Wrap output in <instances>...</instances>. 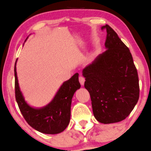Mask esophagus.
<instances>
[{"mask_svg": "<svg viewBox=\"0 0 151 151\" xmlns=\"http://www.w3.org/2000/svg\"><path fill=\"white\" fill-rule=\"evenodd\" d=\"M79 81H80L81 85H84V84H85V77L82 75L80 76V77H79Z\"/></svg>", "mask_w": 151, "mask_h": 151, "instance_id": "obj_1", "label": "esophagus"}]
</instances>
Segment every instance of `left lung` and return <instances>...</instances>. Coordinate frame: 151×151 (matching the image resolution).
<instances>
[{
    "instance_id": "left-lung-1",
    "label": "left lung",
    "mask_w": 151,
    "mask_h": 151,
    "mask_svg": "<svg viewBox=\"0 0 151 151\" xmlns=\"http://www.w3.org/2000/svg\"><path fill=\"white\" fill-rule=\"evenodd\" d=\"M106 50L82 71L94 116L103 124L125 119L137 104L139 88L137 71L129 48L106 24Z\"/></svg>"
}]
</instances>
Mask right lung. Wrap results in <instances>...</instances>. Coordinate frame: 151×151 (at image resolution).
<instances>
[{
	"mask_svg": "<svg viewBox=\"0 0 151 151\" xmlns=\"http://www.w3.org/2000/svg\"><path fill=\"white\" fill-rule=\"evenodd\" d=\"M14 75L16 101L29 126L40 132L50 134H58L66 129L70 121L72 97L76 90L81 87L78 73L63 82L51 102L40 109L31 107L24 101L19 86L16 63Z\"/></svg>",
	"mask_w": 151,
	"mask_h": 151,
	"instance_id": "1",
	"label": "right lung"
}]
</instances>
